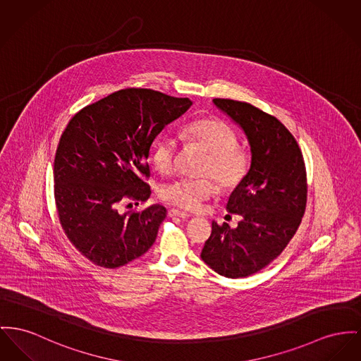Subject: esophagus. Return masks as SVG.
Listing matches in <instances>:
<instances>
[{
  "mask_svg": "<svg viewBox=\"0 0 361 361\" xmlns=\"http://www.w3.org/2000/svg\"><path fill=\"white\" fill-rule=\"evenodd\" d=\"M169 217H182V219H188V217L192 216L188 212H182V211H178V209H169Z\"/></svg>",
  "mask_w": 361,
  "mask_h": 361,
  "instance_id": "obj_1",
  "label": "esophagus"
}]
</instances>
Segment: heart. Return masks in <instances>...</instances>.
<instances>
[{
    "label": "heart",
    "mask_w": 361,
    "mask_h": 361,
    "mask_svg": "<svg viewBox=\"0 0 361 361\" xmlns=\"http://www.w3.org/2000/svg\"><path fill=\"white\" fill-rule=\"evenodd\" d=\"M186 138L200 145L208 152L201 173L214 176L226 189H235L246 179L252 157L238 145L237 133L223 121L215 118H201L185 127ZM178 159L176 141L164 135L156 141L152 152L154 167L161 173H171ZM212 179H176L161 189V198L171 205L186 211H195L201 204L216 192Z\"/></svg>",
    "instance_id": "1"
}]
</instances>
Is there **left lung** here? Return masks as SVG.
<instances>
[{"mask_svg": "<svg viewBox=\"0 0 361 361\" xmlns=\"http://www.w3.org/2000/svg\"><path fill=\"white\" fill-rule=\"evenodd\" d=\"M214 104L245 133L252 166L227 202V211L242 217L238 227L212 221L201 259L237 279L263 269L288 246L305 212L307 172L297 141L276 118L247 102L215 98Z\"/></svg>", "mask_w": 361, "mask_h": 361, "instance_id": "left-lung-1", "label": "left lung"}]
</instances>
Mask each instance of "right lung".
Listing matches in <instances>:
<instances>
[{
    "label": "right lung",
    "mask_w": 361,
    "mask_h": 361,
    "mask_svg": "<svg viewBox=\"0 0 361 361\" xmlns=\"http://www.w3.org/2000/svg\"><path fill=\"white\" fill-rule=\"evenodd\" d=\"M189 98L150 89H124L80 109L54 157V198L61 227L92 263L118 268L154 243L167 209L119 212L128 198L145 202L147 157L154 138L190 106Z\"/></svg>",
    "instance_id": "right-lung-1"
}]
</instances>
